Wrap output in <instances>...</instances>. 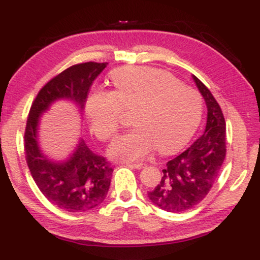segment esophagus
Returning <instances> with one entry per match:
<instances>
[{"mask_svg":"<svg viewBox=\"0 0 260 260\" xmlns=\"http://www.w3.org/2000/svg\"><path fill=\"white\" fill-rule=\"evenodd\" d=\"M126 164L127 166H129V168H133V169H137V170H140V169H143L144 168V165H143V164H133V162H124Z\"/></svg>","mask_w":260,"mask_h":260,"instance_id":"1","label":"esophagus"}]
</instances>
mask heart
Here are the masks:
<instances>
[{"label": "heart", "instance_id": "heart-1", "mask_svg": "<svg viewBox=\"0 0 260 260\" xmlns=\"http://www.w3.org/2000/svg\"><path fill=\"white\" fill-rule=\"evenodd\" d=\"M113 91H94L85 104L91 132L109 139L117 129L120 107L133 110L136 128L112 140L111 159L137 161L156 149L172 153L190 139L202 120L198 91L181 84L172 74L153 67L118 68L111 76Z\"/></svg>", "mask_w": 260, "mask_h": 260}]
</instances>
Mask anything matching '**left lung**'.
Masks as SVG:
<instances>
[{
    "instance_id": "left-lung-1",
    "label": "left lung",
    "mask_w": 260,
    "mask_h": 260,
    "mask_svg": "<svg viewBox=\"0 0 260 260\" xmlns=\"http://www.w3.org/2000/svg\"><path fill=\"white\" fill-rule=\"evenodd\" d=\"M207 104L204 132L187 150L168 161L160 183L148 192L149 201L170 213H183L207 197L226 155V122L209 89L192 76Z\"/></svg>"
}]
</instances>
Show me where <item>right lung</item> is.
<instances>
[{
  "label": "right lung",
  "mask_w": 260,
  "mask_h": 260,
  "mask_svg": "<svg viewBox=\"0 0 260 260\" xmlns=\"http://www.w3.org/2000/svg\"><path fill=\"white\" fill-rule=\"evenodd\" d=\"M107 64L86 62L67 68L39 91L29 111L24 134L28 168L41 193L68 213L99 207L109 192L113 170L105 157L89 149L82 137L66 159L49 156L39 139L41 116L53 104L64 100L76 106L82 118L92 83Z\"/></svg>",
  "instance_id": "1"
}]
</instances>
